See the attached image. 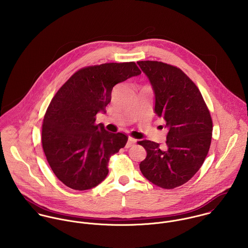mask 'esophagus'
I'll list each match as a JSON object with an SVG mask.
<instances>
[{"label": "esophagus", "mask_w": 248, "mask_h": 248, "mask_svg": "<svg viewBox=\"0 0 248 248\" xmlns=\"http://www.w3.org/2000/svg\"><path fill=\"white\" fill-rule=\"evenodd\" d=\"M136 143H137V140L132 139V138H129V139H128V141H127V144H126V148H130V147L134 146Z\"/></svg>", "instance_id": "34e87169"}]
</instances>
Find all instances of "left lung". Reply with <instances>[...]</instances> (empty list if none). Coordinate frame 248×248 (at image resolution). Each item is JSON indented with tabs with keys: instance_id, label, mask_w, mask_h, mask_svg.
Masks as SVG:
<instances>
[{
	"instance_id": "1",
	"label": "left lung",
	"mask_w": 248,
	"mask_h": 248,
	"mask_svg": "<svg viewBox=\"0 0 248 248\" xmlns=\"http://www.w3.org/2000/svg\"><path fill=\"white\" fill-rule=\"evenodd\" d=\"M155 94V112L166 121V146L144 140L142 175L164 189H174L200 170L210 148L213 123L202 95L180 69L157 61L138 62Z\"/></svg>"
}]
</instances>
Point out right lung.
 I'll return each instance as SVG.
<instances>
[{"label":"right lung","instance_id":"1","mask_svg":"<svg viewBox=\"0 0 248 248\" xmlns=\"http://www.w3.org/2000/svg\"><path fill=\"white\" fill-rule=\"evenodd\" d=\"M140 73L135 62L87 67L76 71L52 98L43 121L42 144L51 170L66 186L84 191L106 178L109 156L128 138L96 125L95 115L106 110L116 84Z\"/></svg>","mask_w":248,"mask_h":248}]
</instances>
